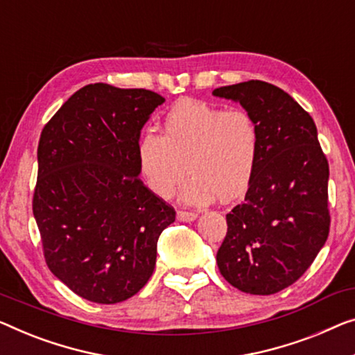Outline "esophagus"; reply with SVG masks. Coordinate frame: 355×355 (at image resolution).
I'll return each mask as SVG.
<instances>
[{"label": "esophagus", "instance_id": "1", "mask_svg": "<svg viewBox=\"0 0 355 355\" xmlns=\"http://www.w3.org/2000/svg\"><path fill=\"white\" fill-rule=\"evenodd\" d=\"M177 218L180 221H194L198 218V214H194V211H188V210H178Z\"/></svg>", "mask_w": 355, "mask_h": 355}]
</instances>
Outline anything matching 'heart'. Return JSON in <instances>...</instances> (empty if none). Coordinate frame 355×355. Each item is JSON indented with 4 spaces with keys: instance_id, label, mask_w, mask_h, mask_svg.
<instances>
[{
    "instance_id": "obj_1",
    "label": "heart",
    "mask_w": 355,
    "mask_h": 355,
    "mask_svg": "<svg viewBox=\"0 0 355 355\" xmlns=\"http://www.w3.org/2000/svg\"><path fill=\"white\" fill-rule=\"evenodd\" d=\"M258 153L260 130L247 111L184 98L168 110L162 135L141 134L137 162L146 187L159 198H171L187 166L184 202L207 204L216 196L228 202L245 191Z\"/></svg>"
}]
</instances>
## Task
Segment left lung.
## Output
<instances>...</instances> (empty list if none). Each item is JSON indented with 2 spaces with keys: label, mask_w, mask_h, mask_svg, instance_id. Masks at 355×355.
I'll return each mask as SVG.
<instances>
[{
  "label": "left lung",
  "mask_w": 355,
  "mask_h": 355,
  "mask_svg": "<svg viewBox=\"0 0 355 355\" xmlns=\"http://www.w3.org/2000/svg\"><path fill=\"white\" fill-rule=\"evenodd\" d=\"M211 94L239 102L260 130L255 171L244 202L226 215L216 264L241 292L277 293L303 276L329 237V161L313 118L282 89L252 79Z\"/></svg>",
  "instance_id": "left-lung-1"
}]
</instances>
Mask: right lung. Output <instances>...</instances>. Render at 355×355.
I'll list each match as a JSON object with an SVG mask.
<instances>
[{"label":"right lung","mask_w":355,"mask_h":355,"mask_svg":"<svg viewBox=\"0 0 355 355\" xmlns=\"http://www.w3.org/2000/svg\"><path fill=\"white\" fill-rule=\"evenodd\" d=\"M146 89L87 84L41 132L33 215L47 268L100 304L139 293L175 210L139 178L141 127L164 103Z\"/></svg>","instance_id":"right-lung-1"}]
</instances>
